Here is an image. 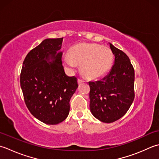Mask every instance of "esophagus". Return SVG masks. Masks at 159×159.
<instances>
[{
    "mask_svg": "<svg viewBox=\"0 0 159 159\" xmlns=\"http://www.w3.org/2000/svg\"><path fill=\"white\" fill-rule=\"evenodd\" d=\"M83 82H84V80H81V79H78V84H81L83 83Z\"/></svg>",
    "mask_w": 159,
    "mask_h": 159,
    "instance_id": "1",
    "label": "esophagus"
}]
</instances>
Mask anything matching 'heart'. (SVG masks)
<instances>
[{
    "label": "heart",
    "mask_w": 159,
    "mask_h": 159,
    "mask_svg": "<svg viewBox=\"0 0 159 159\" xmlns=\"http://www.w3.org/2000/svg\"><path fill=\"white\" fill-rule=\"evenodd\" d=\"M64 61L70 67L81 65V71L84 76L95 79L103 75L111 69L113 54L107 47L80 43L71 47L69 53L64 55Z\"/></svg>",
    "instance_id": "1"
}]
</instances>
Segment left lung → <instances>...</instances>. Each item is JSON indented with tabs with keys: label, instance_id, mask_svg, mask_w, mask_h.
<instances>
[{
	"label": "left lung",
	"instance_id": "left-lung-1",
	"mask_svg": "<svg viewBox=\"0 0 159 159\" xmlns=\"http://www.w3.org/2000/svg\"><path fill=\"white\" fill-rule=\"evenodd\" d=\"M115 55V64L108 75L89 82L90 109L93 116L103 123L121 118L134 99V70L128 56L110 44Z\"/></svg>",
	"mask_w": 159,
	"mask_h": 159
}]
</instances>
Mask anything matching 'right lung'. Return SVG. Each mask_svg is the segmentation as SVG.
I'll use <instances>...</instances> for the list:
<instances>
[{"label":"right lung","mask_w":159,"mask_h":159,"mask_svg":"<svg viewBox=\"0 0 159 159\" xmlns=\"http://www.w3.org/2000/svg\"><path fill=\"white\" fill-rule=\"evenodd\" d=\"M62 40L63 38L43 40L27 55L20 73L26 106L32 115L48 125L65 120L70 99L78 87L77 77L67 76L64 72L62 53H57Z\"/></svg>","instance_id":"right-lung-1"}]
</instances>
